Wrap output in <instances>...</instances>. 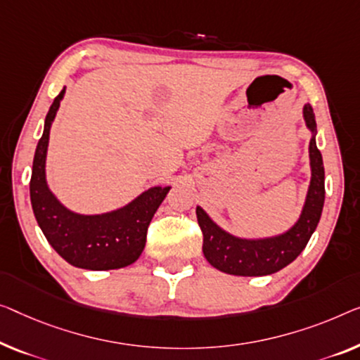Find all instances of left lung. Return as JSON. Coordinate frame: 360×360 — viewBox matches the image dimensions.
<instances>
[{
    "label": "left lung",
    "mask_w": 360,
    "mask_h": 360,
    "mask_svg": "<svg viewBox=\"0 0 360 360\" xmlns=\"http://www.w3.org/2000/svg\"><path fill=\"white\" fill-rule=\"evenodd\" d=\"M304 120L314 134L309 146L312 179L300 218L289 231L266 239H240L223 231L200 207H197V221L203 234V255L217 270L236 276L271 275L296 260L307 245L323 210L325 169L321 153L315 143L317 122L310 105L304 106Z\"/></svg>",
    "instance_id": "obj_1"
}]
</instances>
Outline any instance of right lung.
I'll return each mask as SVG.
<instances>
[{"instance_id":"1","label":"right lung","mask_w":360,"mask_h":360,"mask_svg":"<svg viewBox=\"0 0 360 360\" xmlns=\"http://www.w3.org/2000/svg\"><path fill=\"white\" fill-rule=\"evenodd\" d=\"M64 90L50 106L35 150L30 178L32 210L48 243L68 264L98 271L124 268L141 257L148 224L171 187H152L129 205L103 214H79L63 207L48 189L45 160L50 127Z\"/></svg>"}]
</instances>
